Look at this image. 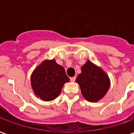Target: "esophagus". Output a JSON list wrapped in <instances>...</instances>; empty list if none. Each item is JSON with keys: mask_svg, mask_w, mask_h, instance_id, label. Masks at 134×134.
<instances>
[{"mask_svg": "<svg viewBox=\"0 0 134 134\" xmlns=\"http://www.w3.org/2000/svg\"><path fill=\"white\" fill-rule=\"evenodd\" d=\"M76 80V77H70V81L71 82H75Z\"/></svg>", "mask_w": 134, "mask_h": 134, "instance_id": "obj_1", "label": "esophagus"}]
</instances>
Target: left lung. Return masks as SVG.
Masks as SVG:
<instances>
[{
	"instance_id": "1",
	"label": "left lung",
	"mask_w": 134,
	"mask_h": 134,
	"mask_svg": "<svg viewBox=\"0 0 134 134\" xmlns=\"http://www.w3.org/2000/svg\"><path fill=\"white\" fill-rule=\"evenodd\" d=\"M81 71L76 82L80 85L85 98L90 102H97L103 98L110 87L109 78L104 71L90 60L82 67Z\"/></svg>"
}]
</instances>
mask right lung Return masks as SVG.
I'll return each instance as SVG.
<instances>
[{"instance_id":"1","label":"right lung","mask_w":134,"mask_h":134,"mask_svg":"<svg viewBox=\"0 0 134 134\" xmlns=\"http://www.w3.org/2000/svg\"><path fill=\"white\" fill-rule=\"evenodd\" d=\"M69 80L64 67L54 59L43 62L31 77V87L35 95L44 101L55 99L61 93L64 83Z\"/></svg>"}]
</instances>
